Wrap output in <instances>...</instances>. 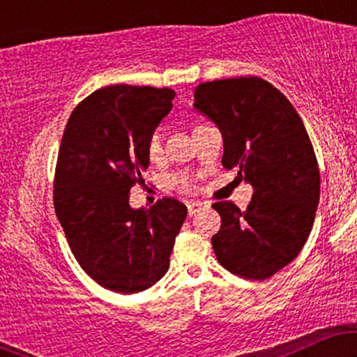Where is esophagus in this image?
Listing matches in <instances>:
<instances>
[{
  "instance_id": "1",
  "label": "esophagus",
  "mask_w": 357,
  "mask_h": 357,
  "mask_svg": "<svg viewBox=\"0 0 357 357\" xmlns=\"http://www.w3.org/2000/svg\"><path fill=\"white\" fill-rule=\"evenodd\" d=\"M203 208H208V203L204 202H190L188 203V213H190V216L196 215L199 210H203Z\"/></svg>"
}]
</instances>
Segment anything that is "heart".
Instances as JSON below:
<instances>
[{"mask_svg":"<svg viewBox=\"0 0 357 357\" xmlns=\"http://www.w3.org/2000/svg\"><path fill=\"white\" fill-rule=\"evenodd\" d=\"M198 127V126H196ZM146 151H147V155H149L151 161H158L159 158H161L162 154V137H161V132L159 130H154L153 134H151L149 139H147V146H146ZM171 184L176 188H179V190H191L192 184L190 179L186 178V176H173L171 178Z\"/></svg>","mask_w":357,"mask_h":357,"instance_id":"b5f03b06","label":"heart"}]
</instances>
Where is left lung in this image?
Segmentation results:
<instances>
[{
  "instance_id": "1",
  "label": "left lung",
  "mask_w": 357,
  "mask_h": 357,
  "mask_svg": "<svg viewBox=\"0 0 357 357\" xmlns=\"http://www.w3.org/2000/svg\"><path fill=\"white\" fill-rule=\"evenodd\" d=\"M192 105L218 126L221 165L253 186L245 211L231 202L213 204L221 216L215 255L235 275L265 280L298 255L317 211L321 174L304 122L258 77L199 84Z\"/></svg>"
}]
</instances>
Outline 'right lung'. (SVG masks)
Wrapping results in <instances>:
<instances>
[{
    "label": "right lung",
    "instance_id": "1",
    "mask_svg": "<svg viewBox=\"0 0 357 357\" xmlns=\"http://www.w3.org/2000/svg\"><path fill=\"white\" fill-rule=\"evenodd\" d=\"M173 99L167 87L109 85L73 109L61 137L55 213L80 267L112 292H142L165 277L186 220L174 198L139 210L129 204L149 166L147 139Z\"/></svg>",
    "mask_w": 357,
    "mask_h": 357
}]
</instances>
